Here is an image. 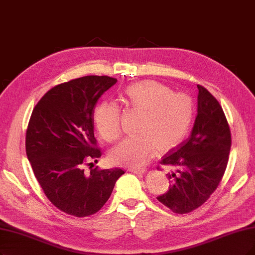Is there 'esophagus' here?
Instances as JSON below:
<instances>
[{
    "instance_id": "1",
    "label": "esophagus",
    "mask_w": 255,
    "mask_h": 255,
    "mask_svg": "<svg viewBox=\"0 0 255 255\" xmlns=\"http://www.w3.org/2000/svg\"><path fill=\"white\" fill-rule=\"evenodd\" d=\"M128 170H129V172L134 173V174H140V173H144L146 171L144 168H129Z\"/></svg>"
}]
</instances>
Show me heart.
Returning <instances> with one entry per match:
<instances>
[{
    "instance_id": "heart-1",
    "label": "heart",
    "mask_w": 255,
    "mask_h": 255,
    "mask_svg": "<svg viewBox=\"0 0 255 255\" xmlns=\"http://www.w3.org/2000/svg\"><path fill=\"white\" fill-rule=\"evenodd\" d=\"M128 105L144 112L137 131L112 149L110 161L117 165L139 167L162 151L180 144L194 118V103L185 93L155 81H144L125 89ZM93 123L107 142H116L122 134L121 108L115 102L103 101L93 110Z\"/></svg>"
}]
</instances>
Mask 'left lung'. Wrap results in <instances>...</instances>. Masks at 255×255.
Returning <instances> with one entry per match:
<instances>
[{
	"label": "left lung",
	"instance_id": "1",
	"mask_svg": "<svg viewBox=\"0 0 255 255\" xmlns=\"http://www.w3.org/2000/svg\"><path fill=\"white\" fill-rule=\"evenodd\" d=\"M197 116L191 135L163 156L161 164L173 166L167 174L170 185L156 199L174 213L199 208L215 191L227 168L231 132L222 106L197 85Z\"/></svg>",
	"mask_w": 255,
	"mask_h": 255
}]
</instances>
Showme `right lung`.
<instances>
[{"label":"right lung","mask_w":255,"mask_h":255,"mask_svg":"<svg viewBox=\"0 0 255 255\" xmlns=\"http://www.w3.org/2000/svg\"><path fill=\"white\" fill-rule=\"evenodd\" d=\"M117 82L107 75H87L56 85L37 102L28 123L26 154L36 181L52 205L77 218L97 213L125 173L98 167L85 173L83 168L102 155L93 110Z\"/></svg>","instance_id":"obj_1"}]
</instances>
